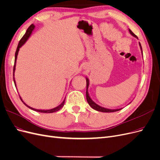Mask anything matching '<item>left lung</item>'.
<instances>
[{"label":"left lung","mask_w":160,"mask_h":160,"mask_svg":"<svg viewBox=\"0 0 160 160\" xmlns=\"http://www.w3.org/2000/svg\"><path fill=\"white\" fill-rule=\"evenodd\" d=\"M128 31L130 32L133 37L136 38L137 39H138V37L135 34H134V33L131 30V29H128ZM139 46H140V48L142 52V55L143 57V54H142V47H141V44L139 42ZM86 99H87V102L88 103V104L90 105V107L92 108H93V109H95L98 111H100V112H103V113H111V112H115V111H118L121 109H122V108H119V109H108V108H105L103 107H102V106L99 105L98 104H97L96 103L94 102L93 100L92 99V98H90V95H89V93H88V88H89V85H90V81L88 78L86 77Z\"/></svg>","instance_id":"8db88e82"}]
</instances>
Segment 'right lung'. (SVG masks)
Masks as SVG:
<instances>
[{
	"mask_svg": "<svg viewBox=\"0 0 160 160\" xmlns=\"http://www.w3.org/2000/svg\"><path fill=\"white\" fill-rule=\"evenodd\" d=\"M35 28V26L33 24H32L30 26H29L27 31L26 32V33L24 34V35L22 37V38L20 39V41H19V43L18 45V47H17V49H16V53H15V60H14V69H13V79H14V84H15V86L16 87V80H15V78H14V72H15V70H16V60H17V57H18V52H19V50L20 49V47H22L23 45H24V43L26 42V41H28V39H29V38L31 36V35L33 31V29ZM20 99L22 100V102H23V103L26 106H27L28 108H29V109H31L33 111H38V112H40V113H54V112H56V111H58V110H60L63 106L64 105V102H65V98L63 100V102L59 105H58L57 107L55 108H52V109H34V108H32L31 107H29V105H28L24 102L23 101L22 98L20 96Z\"/></svg>",
	"mask_w": 160,
	"mask_h": 160,
	"instance_id": "1",
	"label": "right lung"
}]
</instances>
